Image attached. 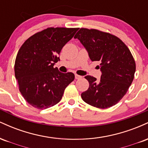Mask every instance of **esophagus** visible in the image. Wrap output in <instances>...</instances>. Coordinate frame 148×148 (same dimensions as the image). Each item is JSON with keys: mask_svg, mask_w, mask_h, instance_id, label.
Wrapping results in <instances>:
<instances>
[{"mask_svg": "<svg viewBox=\"0 0 148 148\" xmlns=\"http://www.w3.org/2000/svg\"><path fill=\"white\" fill-rule=\"evenodd\" d=\"M81 78H82V76H80V75H78V74H75V79H81Z\"/></svg>", "mask_w": 148, "mask_h": 148, "instance_id": "1", "label": "esophagus"}]
</instances>
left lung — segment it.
<instances>
[{
  "label": "left lung",
  "instance_id": "left-lung-1",
  "mask_svg": "<svg viewBox=\"0 0 148 148\" xmlns=\"http://www.w3.org/2000/svg\"><path fill=\"white\" fill-rule=\"evenodd\" d=\"M74 38L84 46L92 61L99 62L101 72L99 81L85 76L89 88L81 94L83 100L99 108L114 106L126 94L134 78L136 62L130 49L118 37L96 29L81 28Z\"/></svg>",
  "mask_w": 148,
  "mask_h": 148
}]
</instances>
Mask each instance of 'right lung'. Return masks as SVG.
<instances>
[{
    "label": "right lung",
    "instance_id": "obj_1",
    "mask_svg": "<svg viewBox=\"0 0 148 148\" xmlns=\"http://www.w3.org/2000/svg\"><path fill=\"white\" fill-rule=\"evenodd\" d=\"M78 28H48L32 35L18 50L14 64L15 77L25 101L38 109H46L62 99L74 79L72 72H60L56 62L62 47Z\"/></svg>",
    "mask_w": 148,
    "mask_h": 148
}]
</instances>
